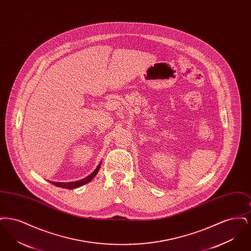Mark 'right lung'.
Segmentation results:
<instances>
[{
    "label": "right lung",
    "mask_w": 251,
    "mask_h": 251,
    "mask_svg": "<svg viewBox=\"0 0 251 251\" xmlns=\"http://www.w3.org/2000/svg\"><path fill=\"white\" fill-rule=\"evenodd\" d=\"M100 164L101 162L98 165V167H96L95 170L89 175L87 176L86 178H84L83 179H80V180H76V181H70V182H56V181H50L51 182L53 185L55 186H58V187H62V188H66V189H74V188H77V187H80L82 185H84L85 183L89 182L91 179H93L97 175V173L99 172L100 168Z\"/></svg>",
    "instance_id": "1"
}]
</instances>
